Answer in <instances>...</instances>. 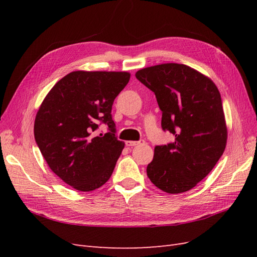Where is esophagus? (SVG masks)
I'll return each mask as SVG.
<instances>
[{"instance_id": "34e87169", "label": "esophagus", "mask_w": 257, "mask_h": 257, "mask_svg": "<svg viewBox=\"0 0 257 257\" xmlns=\"http://www.w3.org/2000/svg\"><path fill=\"white\" fill-rule=\"evenodd\" d=\"M146 142L145 141H139V142H135V141H128V142H126L125 143V145L127 146V147H134V146H138V145H144Z\"/></svg>"}]
</instances>
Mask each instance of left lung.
Wrapping results in <instances>:
<instances>
[{"mask_svg": "<svg viewBox=\"0 0 257 257\" xmlns=\"http://www.w3.org/2000/svg\"><path fill=\"white\" fill-rule=\"evenodd\" d=\"M135 76L154 92L162 128L175 136L174 143L154 148L147 175L166 193L190 191L211 172L226 147L220 92L207 76L184 64L154 65Z\"/></svg>", "mask_w": 257, "mask_h": 257, "instance_id": "obj_1", "label": "left lung"}]
</instances>
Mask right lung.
<instances>
[{
    "instance_id": "right-lung-1",
    "label": "right lung",
    "mask_w": 257,
    "mask_h": 257,
    "mask_svg": "<svg viewBox=\"0 0 257 257\" xmlns=\"http://www.w3.org/2000/svg\"><path fill=\"white\" fill-rule=\"evenodd\" d=\"M127 72L76 71L46 95L34 122V137L52 172L75 190L90 192L110 178L124 143L115 137L114 98L130 81ZM108 126L96 136L98 123Z\"/></svg>"
}]
</instances>
